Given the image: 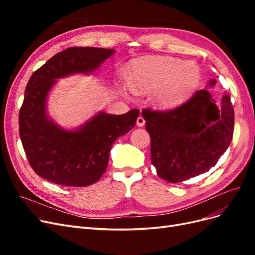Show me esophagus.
Returning a JSON list of instances; mask_svg holds the SVG:
<instances>
[{"mask_svg": "<svg viewBox=\"0 0 255 255\" xmlns=\"http://www.w3.org/2000/svg\"><path fill=\"white\" fill-rule=\"evenodd\" d=\"M144 123H145V120H144V118L142 117V116H139V117L137 118V121H136V125H137V127H143L144 126Z\"/></svg>", "mask_w": 255, "mask_h": 255, "instance_id": "34e87169", "label": "esophagus"}]
</instances>
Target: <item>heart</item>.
Masks as SVG:
<instances>
[{
  "label": "heart",
  "mask_w": 255,
  "mask_h": 255,
  "mask_svg": "<svg viewBox=\"0 0 255 255\" xmlns=\"http://www.w3.org/2000/svg\"><path fill=\"white\" fill-rule=\"evenodd\" d=\"M200 82V70L192 61L174 57L138 59L130 67L129 85L133 90L156 89L153 99L157 105L173 106L187 99Z\"/></svg>",
  "instance_id": "1"
}]
</instances>
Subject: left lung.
Instances as JSON below:
<instances>
[{"label": "left lung", "instance_id": "left-lung-1", "mask_svg": "<svg viewBox=\"0 0 255 255\" xmlns=\"http://www.w3.org/2000/svg\"><path fill=\"white\" fill-rule=\"evenodd\" d=\"M215 84L212 79L208 86ZM141 113L151 136L152 165L167 182L180 183L207 172L232 141L234 110L228 95L220 109L204 88L171 110Z\"/></svg>", "mask_w": 255, "mask_h": 255}]
</instances>
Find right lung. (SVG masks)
<instances>
[{
	"mask_svg": "<svg viewBox=\"0 0 255 255\" xmlns=\"http://www.w3.org/2000/svg\"><path fill=\"white\" fill-rule=\"evenodd\" d=\"M113 54L111 49L68 48L30 76L19 113L20 138L30 167L49 182L74 187L96 183L106 171L113 143L136 125L138 110L100 113L78 130L59 128L45 113V99L56 79L92 72Z\"/></svg>",
	"mask_w": 255,
	"mask_h": 255,
	"instance_id": "1",
	"label": "right lung"
}]
</instances>
